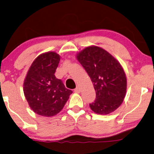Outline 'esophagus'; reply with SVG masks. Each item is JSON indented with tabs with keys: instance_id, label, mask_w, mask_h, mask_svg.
I'll return each instance as SVG.
<instances>
[{
	"instance_id": "1",
	"label": "esophagus",
	"mask_w": 154,
	"mask_h": 154,
	"mask_svg": "<svg viewBox=\"0 0 154 154\" xmlns=\"http://www.w3.org/2000/svg\"><path fill=\"white\" fill-rule=\"evenodd\" d=\"M74 91H75V93H79V92H80V89H79V87L75 88V89H74Z\"/></svg>"
}]
</instances>
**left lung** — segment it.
<instances>
[{"label":"left lung","mask_w":154,"mask_h":154,"mask_svg":"<svg viewBox=\"0 0 154 154\" xmlns=\"http://www.w3.org/2000/svg\"><path fill=\"white\" fill-rule=\"evenodd\" d=\"M96 91V99L89 104L97 114L108 115L121 105L125 96L127 79L120 63L98 46H89L77 55Z\"/></svg>","instance_id":"8db88e82"}]
</instances>
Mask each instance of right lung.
Instances as JSON below:
<instances>
[{
  "label": "right lung",
  "instance_id": "add662e5",
  "mask_svg": "<svg viewBox=\"0 0 154 154\" xmlns=\"http://www.w3.org/2000/svg\"><path fill=\"white\" fill-rule=\"evenodd\" d=\"M60 59L55 52L39 55L31 65L24 79V96L32 110L39 116H56L72 93L54 75Z\"/></svg>",
  "mask_w": 154,
  "mask_h": 154
}]
</instances>
